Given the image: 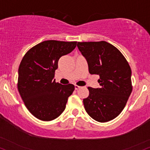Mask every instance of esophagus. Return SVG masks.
Instances as JSON below:
<instances>
[{"label":"esophagus","instance_id":"34e87169","mask_svg":"<svg viewBox=\"0 0 150 150\" xmlns=\"http://www.w3.org/2000/svg\"><path fill=\"white\" fill-rule=\"evenodd\" d=\"M81 88V87L77 86V85H75V90H79V89H80Z\"/></svg>","mask_w":150,"mask_h":150}]
</instances>
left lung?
I'll return each instance as SVG.
<instances>
[{"mask_svg": "<svg viewBox=\"0 0 150 150\" xmlns=\"http://www.w3.org/2000/svg\"><path fill=\"white\" fill-rule=\"evenodd\" d=\"M90 74L99 75L100 88L88 87L83 99L86 112L96 121L106 122L120 114L132 92V69L120 51L105 41L78 42Z\"/></svg>", "mask_w": 150, "mask_h": 150, "instance_id": "left-lung-1", "label": "left lung"}]
</instances>
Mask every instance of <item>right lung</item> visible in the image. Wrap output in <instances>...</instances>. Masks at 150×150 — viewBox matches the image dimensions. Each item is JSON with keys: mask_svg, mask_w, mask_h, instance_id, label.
Instances as JSON below:
<instances>
[{"mask_svg": "<svg viewBox=\"0 0 150 150\" xmlns=\"http://www.w3.org/2000/svg\"><path fill=\"white\" fill-rule=\"evenodd\" d=\"M76 43L47 40L24 55L18 67L17 88L25 107L38 119L51 121L65 109L74 86L61 85L53 78L59 59L71 53Z\"/></svg>", "mask_w": 150, "mask_h": 150, "instance_id": "1", "label": "right lung"}]
</instances>
